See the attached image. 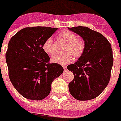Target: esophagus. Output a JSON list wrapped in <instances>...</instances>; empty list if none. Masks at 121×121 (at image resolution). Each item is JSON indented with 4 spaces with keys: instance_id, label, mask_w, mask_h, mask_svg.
Returning <instances> with one entry per match:
<instances>
[{
    "instance_id": "34e87169",
    "label": "esophagus",
    "mask_w": 121,
    "mask_h": 121,
    "mask_svg": "<svg viewBox=\"0 0 121 121\" xmlns=\"http://www.w3.org/2000/svg\"><path fill=\"white\" fill-rule=\"evenodd\" d=\"M63 68H64V71H66V66H63Z\"/></svg>"
}]
</instances>
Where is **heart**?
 <instances>
[{
	"label": "heart",
	"instance_id": "b5f03b06",
	"mask_svg": "<svg viewBox=\"0 0 121 121\" xmlns=\"http://www.w3.org/2000/svg\"><path fill=\"white\" fill-rule=\"evenodd\" d=\"M59 36L67 42L65 51L63 54H57L52 57L53 63L65 65L71 62L73 60V55L75 57H80L83 55L86 49V43L82 39L78 38L77 34L69 30L62 31L59 34ZM43 51L49 55L55 54L52 37H48L44 41L42 45Z\"/></svg>",
	"mask_w": 121,
	"mask_h": 121
}]
</instances>
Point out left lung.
<instances>
[{
	"mask_svg": "<svg viewBox=\"0 0 121 121\" xmlns=\"http://www.w3.org/2000/svg\"><path fill=\"white\" fill-rule=\"evenodd\" d=\"M68 29L84 40L83 55L74 64L67 66L74 75L69 90L75 99L89 100L96 98L108 86L110 79L113 57L111 44L102 34L86 27Z\"/></svg>",
	"mask_w": 121,
	"mask_h": 121,
	"instance_id": "1",
	"label": "left lung"
}]
</instances>
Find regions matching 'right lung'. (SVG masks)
<instances>
[{"label":"right lung","instance_id":"obj_1","mask_svg":"<svg viewBox=\"0 0 121 121\" xmlns=\"http://www.w3.org/2000/svg\"><path fill=\"white\" fill-rule=\"evenodd\" d=\"M48 27H26L8 43L6 61L8 75L17 91L25 98L41 100L49 94L51 84L64 72L60 65L50 63L42 49L44 41L57 30Z\"/></svg>","mask_w":121,"mask_h":121}]
</instances>
